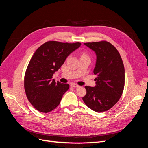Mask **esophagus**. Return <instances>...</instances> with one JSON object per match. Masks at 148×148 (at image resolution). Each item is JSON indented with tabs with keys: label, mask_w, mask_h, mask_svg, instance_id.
<instances>
[{
	"label": "esophagus",
	"mask_w": 148,
	"mask_h": 148,
	"mask_svg": "<svg viewBox=\"0 0 148 148\" xmlns=\"http://www.w3.org/2000/svg\"><path fill=\"white\" fill-rule=\"evenodd\" d=\"M70 86H72V87H74V88H79V85H78L77 84H75V83H71Z\"/></svg>",
	"instance_id": "34e87169"
}]
</instances>
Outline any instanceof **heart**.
Segmentation results:
<instances>
[{
	"instance_id": "1",
	"label": "heart",
	"mask_w": 148,
	"mask_h": 148,
	"mask_svg": "<svg viewBox=\"0 0 148 148\" xmlns=\"http://www.w3.org/2000/svg\"><path fill=\"white\" fill-rule=\"evenodd\" d=\"M82 56H87L86 53H82Z\"/></svg>"
}]
</instances>
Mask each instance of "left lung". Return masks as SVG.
Here are the masks:
<instances>
[{
    "instance_id": "left-lung-1",
    "label": "left lung",
    "mask_w": 148,
    "mask_h": 148,
    "mask_svg": "<svg viewBox=\"0 0 148 148\" xmlns=\"http://www.w3.org/2000/svg\"><path fill=\"white\" fill-rule=\"evenodd\" d=\"M96 52L94 74L95 87L86 86L83 100L89 108L97 112L109 110L120 99L125 86V69L117 49L106 41L84 43Z\"/></svg>"
}]
</instances>
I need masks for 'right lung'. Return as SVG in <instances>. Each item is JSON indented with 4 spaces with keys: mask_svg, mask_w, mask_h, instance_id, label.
Wrapping results in <instances>:
<instances>
[{
    "mask_svg": "<svg viewBox=\"0 0 148 148\" xmlns=\"http://www.w3.org/2000/svg\"><path fill=\"white\" fill-rule=\"evenodd\" d=\"M81 46L80 42L47 41L39 47L29 62L24 77L26 97L34 108L43 113L59 105L69 84L52 79L70 53Z\"/></svg>",
    "mask_w": 148,
    "mask_h": 148,
    "instance_id": "1",
    "label": "right lung"
}]
</instances>
